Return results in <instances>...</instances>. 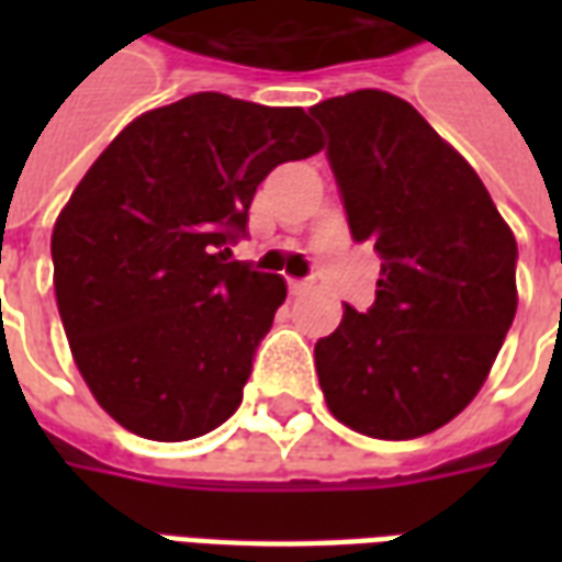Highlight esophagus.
Wrapping results in <instances>:
<instances>
[{
  "instance_id": "34e87169",
  "label": "esophagus",
  "mask_w": 562,
  "mask_h": 562,
  "mask_svg": "<svg viewBox=\"0 0 562 562\" xmlns=\"http://www.w3.org/2000/svg\"><path fill=\"white\" fill-rule=\"evenodd\" d=\"M313 289V282L310 280H289V292L292 294H306Z\"/></svg>"
}]
</instances>
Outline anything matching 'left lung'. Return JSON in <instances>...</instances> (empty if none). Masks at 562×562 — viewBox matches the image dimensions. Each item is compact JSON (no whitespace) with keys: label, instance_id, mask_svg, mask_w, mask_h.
Wrapping results in <instances>:
<instances>
[{"label":"left lung","instance_id":"1","mask_svg":"<svg viewBox=\"0 0 562 562\" xmlns=\"http://www.w3.org/2000/svg\"><path fill=\"white\" fill-rule=\"evenodd\" d=\"M328 132L349 232L382 258L376 301L316 342L334 418L415 439L479 394L518 310V244L458 149L413 104L358 90L310 108Z\"/></svg>","mask_w":562,"mask_h":562}]
</instances>
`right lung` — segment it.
Listing matches in <instances>:
<instances>
[{
    "instance_id": "right-lung-1",
    "label": "right lung",
    "mask_w": 562,
    "mask_h": 562,
    "mask_svg": "<svg viewBox=\"0 0 562 562\" xmlns=\"http://www.w3.org/2000/svg\"><path fill=\"white\" fill-rule=\"evenodd\" d=\"M318 149L304 108L195 92L92 161L50 237L56 306L80 376L126 430L183 442L237 413L285 280L228 246L258 183Z\"/></svg>"
}]
</instances>
